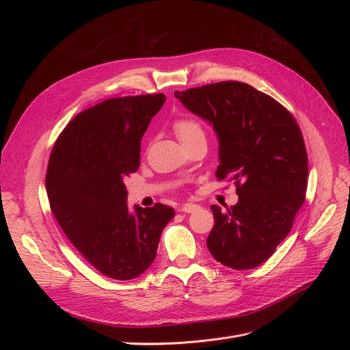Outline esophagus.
Returning <instances> with one entry per match:
<instances>
[{"label":"esophagus","mask_w":350,"mask_h":350,"mask_svg":"<svg viewBox=\"0 0 350 350\" xmlns=\"http://www.w3.org/2000/svg\"><path fill=\"white\" fill-rule=\"evenodd\" d=\"M198 208H200V206H198V204L187 203V204H185V206H181L178 210H180L181 213H194V211H197Z\"/></svg>","instance_id":"34e87169"}]
</instances>
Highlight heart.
<instances>
[{
    "mask_svg": "<svg viewBox=\"0 0 350 350\" xmlns=\"http://www.w3.org/2000/svg\"><path fill=\"white\" fill-rule=\"evenodd\" d=\"M174 132L180 142H187L194 137H204V131L193 119H180L174 123Z\"/></svg>",
    "mask_w": 350,
    "mask_h": 350,
    "instance_id": "1",
    "label": "heart"
}]
</instances>
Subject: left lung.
<instances>
[{
  "mask_svg": "<svg viewBox=\"0 0 350 350\" xmlns=\"http://www.w3.org/2000/svg\"><path fill=\"white\" fill-rule=\"evenodd\" d=\"M187 110L213 126L218 139L215 176L237 183L238 203L211 206L207 238L214 258L232 269L265 262L292 228L302 207L308 156L288 110L243 82H219L174 92Z\"/></svg>",
  "mask_w": 350,
  "mask_h": 350,
  "instance_id": "obj_1",
  "label": "left lung"
}]
</instances>
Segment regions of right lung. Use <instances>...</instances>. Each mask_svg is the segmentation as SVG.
Returning <instances> with one entry per match:
<instances>
[{
	"mask_svg": "<svg viewBox=\"0 0 350 350\" xmlns=\"http://www.w3.org/2000/svg\"><path fill=\"white\" fill-rule=\"evenodd\" d=\"M163 94L106 99L73 118L55 143L45 186L69 241L99 272L127 281L149 268L169 206L127 204L126 178L140 165V142Z\"/></svg>",
	"mask_w": 350,
	"mask_h": 350,
	"instance_id": "1",
	"label": "right lung"
}]
</instances>
